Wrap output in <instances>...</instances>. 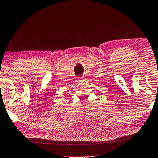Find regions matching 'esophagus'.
Listing matches in <instances>:
<instances>
[{"label":"esophagus","instance_id":"obj_1","mask_svg":"<svg viewBox=\"0 0 158 158\" xmlns=\"http://www.w3.org/2000/svg\"><path fill=\"white\" fill-rule=\"evenodd\" d=\"M79 78H81V79H83V77H80Z\"/></svg>","mask_w":158,"mask_h":158}]
</instances>
